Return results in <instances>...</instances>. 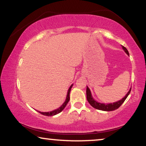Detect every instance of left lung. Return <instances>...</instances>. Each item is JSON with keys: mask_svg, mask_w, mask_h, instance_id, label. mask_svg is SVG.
Listing matches in <instances>:
<instances>
[{"mask_svg": "<svg viewBox=\"0 0 146 146\" xmlns=\"http://www.w3.org/2000/svg\"><path fill=\"white\" fill-rule=\"evenodd\" d=\"M122 48L123 49V50L125 52V53H126L127 55H129V52L128 51H127V50L125 48L124 46H122ZM130 92H131V88L123 98H122L121 100H119L118 102H116L110 103V104H101V103L98 102L96 101H95L93 99V98L91 95L90 90L88 87L87 86L86 98H87V100L89 102L90 104L93 108H94L97 110H103V111H113L118 108L120 106L123 102H124V101L125 100V99L127 98V97L128 96V95L129 94V93H130Z\"/></svg>", "mask_w": 146, "mask_h": 146, "instance_id": "1", "label": "left lung"}]
</instances>
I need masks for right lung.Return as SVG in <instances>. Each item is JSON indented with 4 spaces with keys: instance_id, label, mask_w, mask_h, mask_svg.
Listing matches in <instances>:
<instances>
[{
    "instance_id": "obj_1",
    "label": "right lung",
    "mask_w": 146,
    "mask_h": 146,
    "mask_svg": "<svg viewBox=\"0 0 146 146\" xmlns=\"http://www.w3.org/2000/svg\"><path fill=\"white\" fill-rule=\"evenodd\" d=\"M72 86H73V84L71 85V86L70 87V88L68 89V94H67L66 99V101L64 102V103L59 108L55 110L50 111V112H40V111H38V112L40 113L41 114H42V115H46V116H52V115H54L56 114H58V113H59L60 112H61V111H62L64 109V108L66 107V106L67 105L68 102L69 100H70V92L71 88H72Z\"/></svg>"
}]
</instances>
